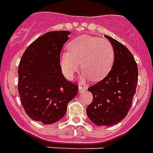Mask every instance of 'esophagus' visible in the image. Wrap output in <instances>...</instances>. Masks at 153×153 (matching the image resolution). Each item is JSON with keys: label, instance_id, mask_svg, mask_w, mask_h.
I'll return each mask as SVG.
<instances>
[{"label": "esophagus", "instance_id": "34e87169", "mask_svg": "<svg viewBox=\"0 0 153 153\" xmlns=\"http://www.w3.org/2000/svg\"><path fill=\"white\" fill-rule=\"evenodd\" d=\"M86 90V88L83 87V86L81 85H79V92L81 93V92H84Z\"/></svg>", "mask_w": 153, "mask_h": 153}]
</instances>
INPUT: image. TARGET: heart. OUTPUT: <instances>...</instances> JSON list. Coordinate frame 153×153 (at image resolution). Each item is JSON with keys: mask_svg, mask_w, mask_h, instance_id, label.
<instances>
[{"mask_svg": "<svg viewBox=\"0 0 153 153\" xmlns=\"http://www.w3.org/2000/svg\"><path fill=\"white\" fill-rule=\"evenodd\" d=\"M68 51L60 56V67L65 77L72 80L80 68L85 71L84 79L102 80L110 72L114 60V50L106 39L91 35H81L68 45Z\"/></svg>", "mask_w": 153, "mask_h": 153, "instance_id": "b5f03b06", "label": "heart"}]
</instances>
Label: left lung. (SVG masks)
Here are the masks:
<instances>
[{
	"label": "left lung",
	"mask_w": 153,
	"mask_h": 153,
	"mask_svg": "<svg viewBox=\"0 0 153 153\" xmlns=\"http://www.w3.org/2000/svg\"><path fill=\"white\" fill-rule=\"evenodd\" d=\"M114 50L112 68L103 80L89 87L93 101L87 115L97 126H113L127 116L138 83V66L132 54L123 44L105 35Z\"/></svg>",
	"instance_id": "1"
}]
</instances>
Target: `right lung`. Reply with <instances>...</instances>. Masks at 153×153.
<instances>
[{"label":"right lung","mask_w":153,"mask_h":153,"mask_svg":"<svg viewBox=\"0 0 153 153\" xmlns=\"http://www.w3.org/2000/svg\"><path fill=\"white\" fill-rule=\"evenodd\" d=\"M69 31L46 33L23 53L18 66V93L26 114L34 121L52 124L66 114L78 85L64 77L60 52Z\"/></svg>","instance_id":"add662e5"}]
</instances>
